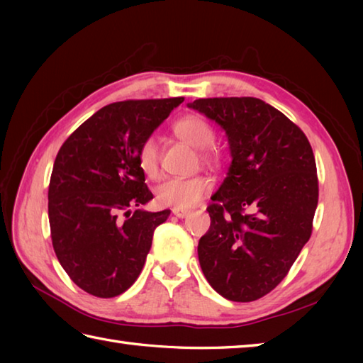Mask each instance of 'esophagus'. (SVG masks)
I'll return each mask as SVG.
<instances>
[{
    "label": "esophagus",
    "instance_id": "esophagus-1",
    "mask_svg": "<svg viewBox=\"0 0 363 363\" xmlns=\"http://www.w3.org/2000/svg\"><path fill=\"white\" fill-rule=\"evenodd\" d=\"M189 213H190V211H187V209H173V215H176L177 218H186Z\"/></svg>",
    "mask_w": 363,
    "mask_h": 363
}]
</instances>
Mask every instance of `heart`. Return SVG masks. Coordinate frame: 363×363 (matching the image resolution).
<instances>
[{"label":"heart","mask_w":363,"mask_h":363,"mask_svg":"<svg viewBox=\"0 0 363 363\" xmlns=\"http://www.w3.org/2000/svg\"><path fill=\"white\" fill-rule=\"evenodd\" d=\"M173 133L182 142L199 150V156L204 164H212L218 159L211 146L215 142V129L204 117L198 113H187L173 123ZM137 164L142 173L150 179H157L160 174L159 148L156 137H146L137 151ZM212 181L207 176H194L179 179L173 177L162 182L156 190V198L162 206L173 209H190L196 206L204 196L211 194Z\"/></svg>","instance_id":"b5f03b06"}]
</instances>
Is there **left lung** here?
I'll use <instances>...</instances> for the list:
<instances>
[{
    "label": "left lung",
    "instance_id": "obj_1",
    "mask_svg": "<svg viewBox=\"0 0 363 363\" xmlns=\"http://www.w3.org/2000/svg\"><path fill=\"white\" fill-rule=\"evenodd\" d=\"M189 107L228 135L229 172L212 204L198 259L223 298L250 303L279 284L309 242L318 177L306 134L259 98H201Z\"/></svg>",
    "mask_w": 363,
    "mask_h": 363
}]
</instances>
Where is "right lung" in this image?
Listing matches in <instances>:
<instances>
[{"label": "right lung", "mask_w": 363, "mask_h": 363, "mask_svg": "<svg viewBox=\"0 0 363 363\" xmlns=\"http://www.w3.org/2000/svg\"><path fill=\"white\" fill-rule=\"evenodd\" d=\"M182 96L104 106L67 138L54 160L48 217L54 252L70 279L98 298L126 291L140 274L152 234L169 211L152 199L137 151Z\"/></svg>", "instance_id": "add662e5"}]
</instances>
